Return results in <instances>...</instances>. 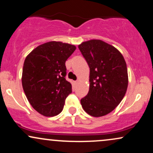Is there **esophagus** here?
Listing matches in <instances>:
<instances>
[{"label": "esophagus", "instance_id": "34e87169", "mask_svg": "<svg viewBox=\"0 0 153 153\" xmlns=\"http://www.w3.org/2000/svg\"><path fill=\"white\" fill-rule=\"evenodd\" d=\"M78 82H79L78 80H76V81H75V84H78Z\"/></svg>", "mask_w": 153, "mask_h": 153}]
</instances>
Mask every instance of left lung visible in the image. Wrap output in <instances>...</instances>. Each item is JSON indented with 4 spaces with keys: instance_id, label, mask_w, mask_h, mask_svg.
<instances>
[{
    "instance_id": "left-lung-1",
    "label": "left lung",
    "mask_w": 153,
    "mask_h": 153,
    "mask_svg": "<svg viewBox=\"0 0 153 153\" xmlns=\"http://www.w3.org/2000/svg\"><path fill=\"white\" fill-rule=\"evenodd\" d=\"M78 48L90 68V88L80 100L89 115L105 116L120 103L128 86L124 57L114 47L99 39L84 42Z\"/></svg>"
}]
</instances>
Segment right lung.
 Instances as JSON below:
<instances>
[{
    "instance_id": "1",
    "label": "right lung",
    "mask_w": 153,
    "mask_h": 153,
    "mask_svg": "<svg viewBox=\"0 0 153 153\" xmlns=\"http://www.w3.org/2000/svg\"><path fill=\"white\" fill-rule=\"evenodd\" d=\"M75 49L70 44L49 42L38 46L26 57L23 89L30 104L42 115L59 114L72 93V85L65 78V62Z\"/></svg>"
}]
</instances>
